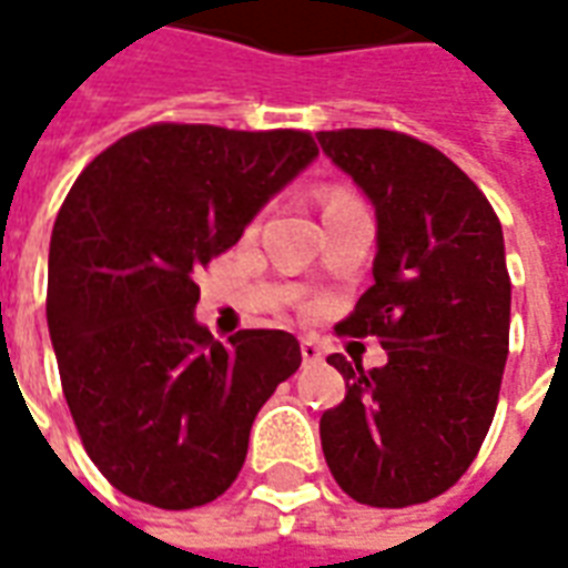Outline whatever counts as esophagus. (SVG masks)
I'll return each mask as SVG.
<instances>
[{"instance_id":"1","label":"esophagus","mask_w":568,"mask_h":568,"mask_svg":"<svg viewBox=\"0 0 568 568\" xmlns=\"http://www.w3.org/2000/svg\"><path fill=\"white\" fill-rule=\"evenodd\" d=\"M301 358H304V362H320L322 358L320 344H316L313 337H301Z\"/></svg>"}]
</instances>
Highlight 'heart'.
<instances>
[{"label": "heart", "instance_id": "obj_1", "mask_svg": "<svg viewBox=\"0 0 568 568\" xmlns=\"http://www.w3.org/2000/svg\"><path fill=\"white\" fill-rule=\"evenodd\" d=\"M346 200L356 197H353L346 187H328V191H325V210H328V206H337V203H346Z\"/></svg>", "mask_w": 568, "mask_h": 568}]
</instances>
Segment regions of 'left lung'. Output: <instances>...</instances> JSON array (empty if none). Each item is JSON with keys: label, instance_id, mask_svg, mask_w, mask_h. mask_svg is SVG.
Listing matches in <instances>:
<instances>
[{"label": "left lung", "instance_id": "left-lung-1", "mask_svg": "<svg viewBox=\"0 0 568 568\" xmlns=\"http://www.w3.org/2000/svg\"><path fill=\"white\" fill-rule=\"evenodd\" d=\"M322 151L377 212L374 285L334 332L377 337L389 362L334 353L344 402L322 414L325 463L349 499L407 508L475 463L499 405L511 280L499 215L435 145L398 130H322Z\"/></svg>", "mask_w": 568, "mask_h": 568}]
</instances>
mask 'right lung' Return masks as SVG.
Instances as JSON below:
<instances>
[{"instance_id":"right-lung-1","label":"right lung","mask_w":568,"mask_h":568,"mask_svg":"<svg viewBox=\"0 0 568 568\" xmlns=\"http://www.w3.org/2000/svg\"><path fill=\"white\" fill-rule=\"evenodd\" d=\"M316 154L307 130L161 121L100 151L69 187L48 328L81 444L130 499L166 511L219 499L261 405L301 365L276 328L219 344L194 320V276Z\"/></svg>"}]
</instances>
